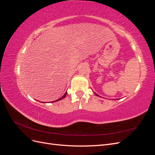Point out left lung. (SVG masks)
I'll return each instance as SVG.
<instances>
[{"instance_id":"1","label":"left lung","mask_w":155,"mask_h":155,"mask_svg":"<svg viewBox=\"0 0 155 155\" xmlns=\"http://www.w3.org/2000/svg\"><path fill=\"white\" fill-rule=\"evenodd\" d=\"M95 94H96V96H98V95H97V94H96V93H95Z\"/></svg>"}]
</instances>
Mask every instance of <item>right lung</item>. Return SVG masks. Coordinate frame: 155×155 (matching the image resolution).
Listing matches in <instances>:
<instances>
[{
  "mask_svg": "<svg viewBox=\"0 0 155 155\" xmlns=\"http://www.w3.org/2000/svg\"><path fill=\"white\" fill-rule=\"evenodd\" d=\"M67 92H65V94H64V95H63V96H62L61 97H60V98H59V99H58V100H55V101H54L55 102V101H59V100H62V99H63V98H64V97H65V96H66V95H67Z\"/></svg>",
  "mask_w": 155,
  "mask_h": 155,
  "instance_id": "add662e5",
  "label": "right lung"
}]
</instances>
